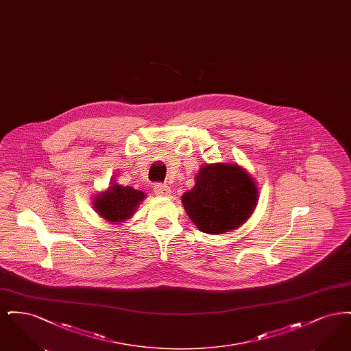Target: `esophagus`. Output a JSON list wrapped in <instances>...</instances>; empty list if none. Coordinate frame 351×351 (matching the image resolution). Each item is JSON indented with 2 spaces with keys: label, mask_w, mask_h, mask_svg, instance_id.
I'll use <instances>...</instances> for the list:
<instances>
[{
  "label": "esophagus",
  "mask_w": 351,
  "mask_h": 351,
  "mask_svg": "<svg viewBox=\"0 0 351 351\" xmlns=\"http://www.w3.org/2000/svg\"><path fill=\"white\" fill-rule=\"evenodd\" d=\"M154 192L158 196H169L171 188L168 186L167 184H155L154 185Z\"/></svg>",
  "instance_id": "esophagus-1"
}]
</instances>
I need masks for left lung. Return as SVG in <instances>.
<instances>
[{
    "label": "left lung",
    "instance_id": "obj_1",
    "mask_svg": "<svg viewBox=\"0 0 351 351\" xmlns=\"http://www.w3.org/2000/svg\"><path fill=\"white\" fill-rule=\"evenodd\" d=\"M195 182L182 201L188 217L204 233L222 234L239 228L256 206L258 186L237 165L202 166Z\"/></svg>",
    "mask_w": 351,
    "mask_h": 351
}]
</instances>
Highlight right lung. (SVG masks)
I'll use <instances>...</instances> for the list:
<instances>
[{
  "mask_svg": "<svg viewBox=\"0 0 351 351\" xmlns=\"http://www.w3.org/2000/svg\"><path fill=\"white\" fill-rule=\"evenodd\" d=\"M145 199L146 195L142 191L113 182L105 192L97 195L93 206L101 217L117 223L133 217L135 209Z\"/></svg>",
  "mask_w": 351,
  "mask_h": 351,
  "instance_id": "add662e5",
  "label": "right lung"
}]
</instances>
